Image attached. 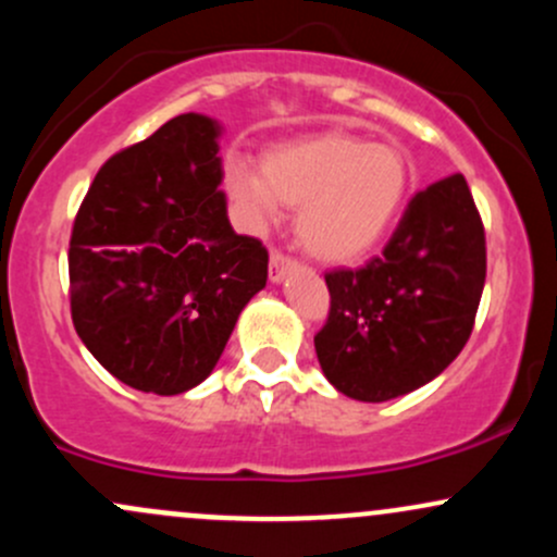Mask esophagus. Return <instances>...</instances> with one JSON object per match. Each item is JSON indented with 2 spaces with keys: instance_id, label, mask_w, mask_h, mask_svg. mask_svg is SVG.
<instances>
[{
  "instance_id": "34e87169",
  "label": "esophagus",
  "mask_w": 557,
  "mask_h": 557,
  "mask_svg": "<svg viewBox=\"0 0 557 557\" xmlns=\"http://www.w3.org/2000/svg\"><path fill=\"white\" fill-rule=\"evenodd\" d=\"M290 269H293V259L283 256L280 250H272V256H269V280H272L274 285L283 283L285 274H288Z\"/></svg>"
}]
</instances>
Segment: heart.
Segmentation results:
<instances>
[{
    "label": "heart",
    "instance_id": "1",
    "mask_svg": "<svg viewBox=\"0 0 557 557\" xmlns=\"http://www.w3.org/2000/svg\"><path fill=\"white\" fill-rule=\"evenodd\" d=\"M407 156L346 129L269 148L261 171L227 163L224 187L248 230L264 232L280 209H298V243L325 264H357L386 240L409 195Z\"/></svg>",
    "mask_w": 557,
    "mask_h": 557
}]
</instances>
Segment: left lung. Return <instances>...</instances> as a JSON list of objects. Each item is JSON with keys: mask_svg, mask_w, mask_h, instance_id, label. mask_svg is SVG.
Instances as JSON below:
<instances>
[{"mask_svg": "<svg viewBox=\"0 0 557 557\" xmlns=\"http://www.w3.org/2000/svg\"><path fill=\"white\" fill-rule=\"evenodd\" d=\"M486 280V237L462 174L409 200L381 256L325 274L330 314L314 335L335 391L388 401L425 386L468 344Z\"/></svg>", "mask_w": 557, "mask_h": 557, "instance_id": "1", "label": "left lung"}]
</instances>
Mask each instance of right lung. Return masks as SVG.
Returning <instances> with one entry per match:
<instances>
[{"mask_svg": "<svg viewBox=\"0 0 557 557\" xmlns=\"http://www.w3.org/2000/svg\"><path fill=\"white\" fill-rule=\"evenodd\" d=\"M222 124L166 121L97 171L73 222L71 317L126 386L176 396L211 375L269 256L227 216Z\"/></svg>", "mask_w": 557, "mask_h": 557, "instance_id": "1", "label": "right lung"}]
</instances>
